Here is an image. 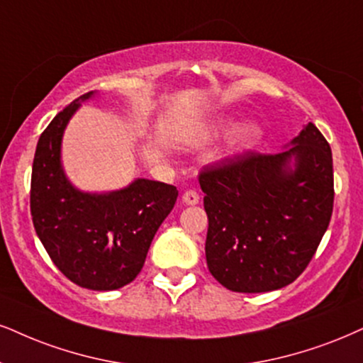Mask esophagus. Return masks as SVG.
<instances>
[{
    "label": "esophagus",
    "mask_w": 363,
    "mask_h": 363,
    "mask_svg": "<svg viewBox=\"0 0 363 363\" xmlns=\"http://www.w3.org/2000/svg\"><path fill=\"white\" fill-rule=\"evenodd\" d=\"M182 200H183V203H186V205H196L200 202V195L196 190H186L185 194H183Z\"/></svg>",
    "instance_id": "1"
}]
</instances>
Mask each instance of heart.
<instances>
[{
    "label": "heart",
    "instance_id": "heart-1",
    "mask_svg": "<svg viewBox=\"0 0 363 363\" xmlns=\"http://www.w3.org/2000/svg\"><path fill=\"white\" fill-rule=\"evenodd\" d=\"M222 129L227 128V124H222L220 126ZM259 134H261V131H259V128L256 126V124H245L244 128H240L239 131H237L234 141H232V147L234 150H247V147H250L259 140Z\"/></svg>",
    "mask_w": 363,
    "mask_h": 363
}]
</instances>
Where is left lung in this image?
I'll return each mask as SVG.
<instances>
[{
	"mask_svg": "<svg viewBox=\"0 0 363 363\" xmlns=\"http://www.w3.org/2000/svg\"><path fill=\"white\" fill-rule=\"evenodd\" d=\"M293 145L279 153L227 156L199 174L208 217L207 266L227 289L266 293L291 284L328 229L335 199L328 141L310 123Z\"/></svg>",
	"mask_w": 363,
	"mask_h": 363,
	"instance_id": "left-lung-1",
	"label": "left lung"
}]
</instances>
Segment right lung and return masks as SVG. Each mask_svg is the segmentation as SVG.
Here are the masks:
<instances>
[{
	"label": "right lung",
	"instance_id": "right-lung-1",
	"mask_svg": "<svg viewBox=\"0 0 363 363\" xmlns=\"http://www.w3.org/2000/svg\"><path fill=\"white\" fill-rule=\"evenodd\" d=\"M84 94L60 111L40 136L33 158L30 210L45 250L80 288L113 291L136 279L151 240L177 202V186L136 180L107 195L82 194L60 167L62 134Z\"/></svg>",
	"mask_w": 363,
	"mask_h": 363
}]
</instances>
